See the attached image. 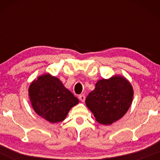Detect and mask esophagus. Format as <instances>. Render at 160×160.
<instances>
[{
	"label": "esophagus",
	"mask_w": 160,
	"mask_h": 160,
	"mask_svg": "<svg viewBox=\"0 0 160 160\" xmlns=\"http://www.w3.org/2000/svg\"><path fill=\"white\" fill-rule=\"evenodd\" d=\"M79 99H80V100L82 102H84V101H85V99H86L85 95H79Z\"/></svg>",
	"instance_id": "1"
}]
</instances>
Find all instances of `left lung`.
<instances>
[{"instance_id": "left-lung-1", "label": "left lung", "mask_w": 160, "mask_h": 160, "mask_svg": "<svg viewBox=\"0 0 160 160\" xmlns=\"http://www.w3.org/2000/svg\"><path fill=\"white\" fill-rule=\"evenodd\" d=\"M133 89L124 78L116 76L98 80L86 98V104L97 122L109 125L120 120L132 104Z\"/></svg>"}]
</instances>
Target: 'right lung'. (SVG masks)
Returning a JSON list of instances; mask_svg holds the SVG:
<instances>
[{
	"instance_id": "right-lung-1",
	"label": "right lung",
	"mask_w": 160,
	"mask_h": 160,
	"mask_svg": "<svg viewBox=\"0 0 160 160\" xmlns=\"http://www.w3.org/2000/svg\"><path fill=\"white\" fill-rule=\"evenodd\" d=\"M29 97L34 111L50 122H62L79 100L58 78L44 74L30 85Z\"/></svg>"
}]
</instances>
